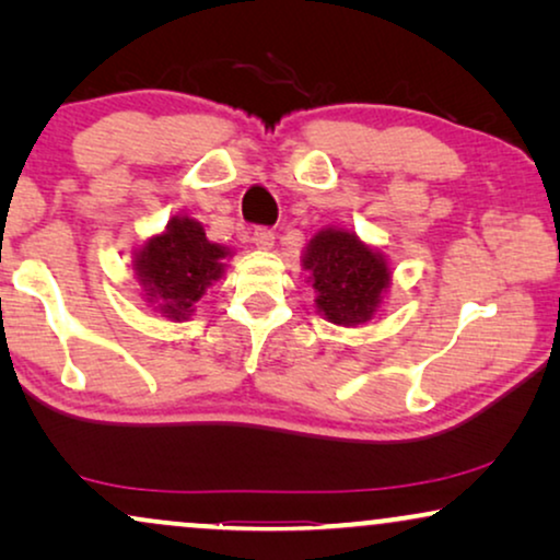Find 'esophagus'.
Listing matches in <instances>:
<instances>
[{
    "instance_id": "esophagus-1",
    "label": "esophagus",
    "mask_w": 560,
    "mask_h": 560,
    "mask_svg": "<svg viewBox=\"0 0 560 560\" xmlns=\"http://www.w3.org/2000/svg\"><path fill=\"white\" fill-rule=\"evenodd\" d=\"M252 242H255L259 249H272L275 232H272V229H267V226H257L255 234H252Z\"/></svg>"
}]
</instances>
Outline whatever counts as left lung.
<instances>
[{"instance_id": "1", "label": "left lung", "mask_w": 560, "mask_h": 560, "mask_svg": "<svg viewBox=\"0 0 560 560\" xmlns=\"http://www.w3.org/2000/svg\"><path fill=\"white\" fill-rule=\"evenodd\" d=\"M303 265L313 275L318 311L341 326L370 320L389 285L382 255L339 229H324L313 236Z\"/></svg>"}]
</instances>
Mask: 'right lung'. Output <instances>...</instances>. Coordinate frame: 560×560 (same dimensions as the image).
Masks as SVG:
<instances>
[{"label": "right lung", "mask_w": 560, "mask_h": 560, "mask_svg": "<svg viewBox=\"0 0 560 560\" xmlns=\"http://www.w3.org/2000/svg\"><path fill=\"white\" fill-rule=\"evenodd\" d=\"M224 257H229L226 247L206 240L198 221L175 217L165 234L140 249L135 270L148 303H155L167 318H186L203 290L221 278Z\"/></svg>", "instance_id": "add662e5"}]
</instances>
